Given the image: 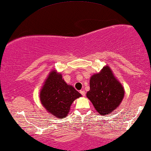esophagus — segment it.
Returning <instances> with one entry per match:
<instances>
[{"instance_id":"obj_1","label":"esophagus","mask_w":151,"mask_h":151,"mask_svg":"<svg viewBox=\"0 0 151 151\" xmlns=\"http://www.w3.org/2000/svg\"><path fill=\"white\" fill-rule=\"evenodd\" d=\"M80 93L81 94H82V96H85V95H86V93H85V91H83V90L80 91Z\"/></svg>"}]
</instances>
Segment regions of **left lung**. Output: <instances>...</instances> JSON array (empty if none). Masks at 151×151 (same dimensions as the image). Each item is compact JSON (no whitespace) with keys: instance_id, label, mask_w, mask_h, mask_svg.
Returning <instances> with one entry per match:
<instances>
[{"instance_id":"1","label":"left lung","mask_w":151,"mask_h":151,"mask_svg":"<svg viewBox=\"0 0 151 151\" xmlns=\"http://www.w3.org/2000/svg\"><path fill=\"white\" fill-rule=\"evenodd\" d=\"M124 96V87L108 65L91 77L90 90L87 92L86 97L99 114L112 113L121 105Z\"/></svg>"}]
</instances>
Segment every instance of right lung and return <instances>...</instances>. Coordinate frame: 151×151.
I'll use <instances>...</instances> for the list:
<instances>
[{"mask_svg":"<svg viewBox=\"0 0 151 151\" xmlns=\"http://www.w3.org/2000/svg\"><path fill=\"white\" fill-rule=\"evenodd\" d=\"M80 97L82 95L73 86L67 84L62 74L56 69L50 72L39 93L42 106L47 112L58 119H65L73 102Z\"/></svg>","mask_w":151,"mask_h":151,"instance_id":"obj_1","label":"right lung"}]
</instances>
